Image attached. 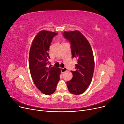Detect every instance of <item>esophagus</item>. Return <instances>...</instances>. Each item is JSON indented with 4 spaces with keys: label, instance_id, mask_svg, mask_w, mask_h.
<instances>
[{
    "label": "esophagus",
    "instance_id": "obj_1",
    "mask_svg": "<svg viewBox=\"0 0 124 124\" xmlns=\"http://www.w3.org/2000/svg\"><path fill=\"white\" fill-rule=\"evenodd\" d=\"M67 71V69L66 68V67H64V68H61V71H62V73L65 72H66V71Z\"/></svg>",
    "mask_w": 124,
    "mask_h": 124
}]
</instances>
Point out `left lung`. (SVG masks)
<instances>
[{"instance_id":"left-lung-1","label":"left lung","mask_w":124,"mask_h":124,"mask_svg":"<svg viewBox=\"0 0 124 124\" xmlns=\"http://www.w3.org/2000/svg\"><path fill=\"white\" fill-rule=\"evenodd\" d=\"M62 35L71 43L72 58L77 59L76 70L71 71L72 80L67 82L70 93L80 95L83 93L91 84L95 67L92 47L85 37L78 31H64Z\"/></svg>"}]
</instances>
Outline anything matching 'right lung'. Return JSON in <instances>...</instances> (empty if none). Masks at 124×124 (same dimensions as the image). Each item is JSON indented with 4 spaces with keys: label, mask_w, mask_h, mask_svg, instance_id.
<instances>
[{
    "label": "right lung",
    "mask_w": 124,
    "mask_h": 124,
    "mask_svg": "<svg viewBox=\"0 0 124 124\" xmlns=\"http://www.w3.org/2000/svg\"><path fill=\"white\" fill-rule=\"evenodd\" d=\"M57 33L41 31L33 39L29 54V67L36 87L44 94L53 93L60 80L61 69L48 67V51L52 39Z\"/></svg>",
    "instance_id": "1"
}]
</instances>
